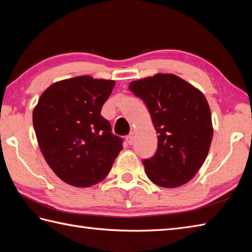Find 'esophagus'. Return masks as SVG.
Wrapping results in <instances>:
<instances>
[{
    "label": "esophagus",
    "mask_w": 252,
    "mask_h": 252,
    "mask_svg": "<svg viewBox=\"0 0 252 252\" xmlns=\"http://www.w3.org/2000/svg\"><path fill=\"white\" fill-rule=\"evenodd\" d=\"M126 142L129 143V145H133V143H134V134H133V133H130V134L126 136Z\"/></svg>",
    "instance_id": "obj_1"
}]
</instances>
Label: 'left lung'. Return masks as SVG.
Wrapping results in <instances>:
<instances>
[{"instance_id":"8db88e82","label":"left lung","mask_w":252,"mask_h":252,"mask_svg":"<svg viewBox=\"0 0 252 252\" xmlns=\"http://www.w3.org/2000/svg\"><path fill=\"white\" fill-rule=\"evenodd\" d=\"M129 89L147 106L158 133L156 154L143 160L148 179L168 189L186 184L200 169L212 141L205 95L171 73L133 81Z\"/></svg>"}]
</instances>
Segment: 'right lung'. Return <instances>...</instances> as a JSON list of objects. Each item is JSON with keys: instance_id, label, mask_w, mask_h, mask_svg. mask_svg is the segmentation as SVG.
Listing matches in <instances>:
<instances>
[{"instance_id": "right-lung-1", "label": "right lung", "mask_w": 252, "mask_h": 252, "mask_svg": "<svg viewBox=\"0 0 252 252\" xmlns=\"http://www.w3.org/2000/svg\"><path fill=\"white\" fill-rule=\"evenodd\" d=\"M115 81L90 76L52 84L33 109L37 143L47 164L67 184L89 187L103 181L122 149L100 115Z\"/></svg>"}]
</instances>
